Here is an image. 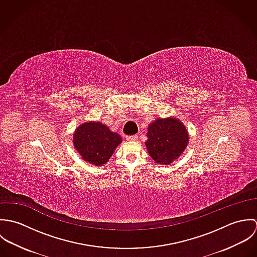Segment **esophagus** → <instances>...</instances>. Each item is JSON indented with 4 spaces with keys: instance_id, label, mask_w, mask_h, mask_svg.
Wrapping results in <instances>:
<instances>
[{
    "instance_id": "34e87169",
    "label": "esophagus",
    "mask_w": 257,
    "mask_h": 257,
    "mask_svg": "<svg viewBox=\"0 0 257 257\" xmlns=\"http://www.w3.org/2000/svg\"><path fill=\"white\" fill-rule=\"evenodd\" d=\"M138 140V136L136 135V136H127L126 137V141H128V142H136Z\"/></svg>"
}]
</instances>
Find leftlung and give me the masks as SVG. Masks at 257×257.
<instances>
[{
  "instance_id": "obj_1",
  "label": "left lung",
  "mask_w": 257,
  "mask_h": 257,
  "mask_svg": "<svg viewBox=\"0 0 257 257\" xmlns=\"http://www.w3.org/2000/svg\"><path fill=\"white\" fill-rule=\"evenodd\" d=\"M147 137V150L160 164H170L178 158L189 142L186 127L174 117L157 118L149 124Z\"/></svg>"
}]
</instances>
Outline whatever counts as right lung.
Returning <instances> with one entry per match:
<instances>
[{"label":"right lung","instance_id":"obj_1","mask_svg":"<svg viewBox=\"0 0 257 257\" xmlns=\"http://www.w3.org/2000/svg\"><path fill=\"white\" fill-rule=\"evenodd\" d=\"M73 143L84 160L102 165L109 161L121 138L102 122H86L76 130Z\"/></svg>","mask_w":257,"mask_h":257}]
</instances>
